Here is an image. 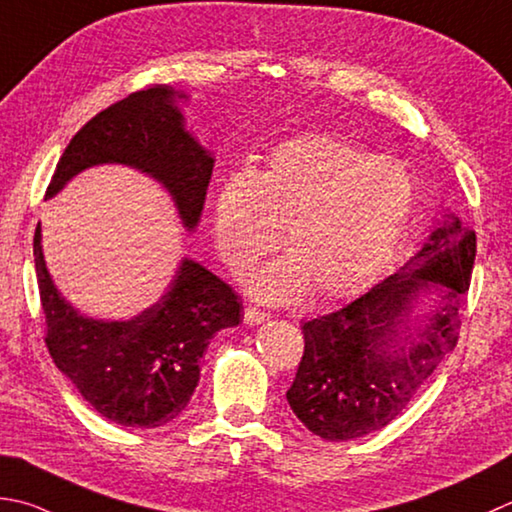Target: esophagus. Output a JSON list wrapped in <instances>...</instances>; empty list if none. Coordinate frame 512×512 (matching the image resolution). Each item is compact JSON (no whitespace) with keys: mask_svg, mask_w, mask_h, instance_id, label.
Returning <instances> with one entry per match:
<instances>
[{"mask_svg":"<svg viewBox=\"0 0 512 512\" xmlns=\"http://www.w3.org/2000/svg\"><path fill=\"white\" fill-rule=\"evenodd\" d=\"M266 319H270V313H266V310H259L255 306H248L244 310V322L250 324V326H257V324H264Z\"/></svg>","mask_w":512,"mask_h":512,"instance_id":"1","label":"esophagus"}]
</instances>
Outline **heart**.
Returning a JSON list of instances; mask_svg holds the SVG:
<instances>
[{"mask_svg":"<svg viewBox=\"0 0 512 512\" xmlns=\"http://www.w3.org/2000/svg\"><path fill=\"white\" fill-rule=\"evenodd\" d=\"M415 182L393 157L335 135L290 139L262 173L233 170L217 186L213 224L224 264L244 275L282 244L290 250L248 279L264 302L348 297L382 270L408 224Z\"/></svg>","mask_w":512,"mask_h":512,"instance_id":"b5f03b06","label":"heart"}]
</instances>
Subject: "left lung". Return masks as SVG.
<instances>
[{"label":"left lung","mask_w":512,"mask_h":512,"mask_svg":"<svg viewBox=\"0 0 512 512\" xmlns=\"http://www.w3.org/2000/svg\"><path fill=\"white\" fill-rule=\"evenodd\" d=\"M475 253V230L446 213L397 273L335 313L304 322V355L286 399L310 433L348 442L402 413L457 344V310ZM430 289L443 299L419 318L412 308Z\"/></svg>","instance_id":"left-lung-1"}]
</instances>
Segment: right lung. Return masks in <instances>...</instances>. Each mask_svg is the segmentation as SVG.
I'll return each instance as SVG.
<instances>
[{"mask_svg":"<svg viewBox=\"0 0 512 512\" xmlns=\"http://www.w3.org/2000/svg\"><path fill=\"white\" fill-rule=\"evenodd\" d=\"M179 99L186 95L155 84L97 113L70 139L46 199L90 166L124 164L157 179L173 197L184 228L193 230L215 159L186 130ZM33 255L50 357L86 402L119 426L157 428L182 415L210 339L242 322L235 290L188 257L153 306L115 322L82 315L55 288L39 224Z\"/></svg>","mask_w":512,"mask_h":512,"instance_id":"1","label":"right lung"}]
</instances>
